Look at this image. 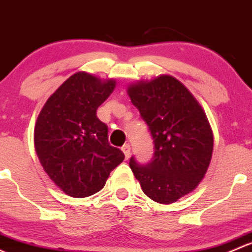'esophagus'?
I'll use <instances>...</instances> for the list:
<instances>
[{
	"label": "esophagus",
	"instance_id": "obj_1",
	"mask_svg": "<svg viewBox=\"0 0 252 252\" xmlns=\"http://www.w3.org/2000/svg\"><path fill=\"white\" fill-rule=\"evenodd\" d=\"M121 149H123V152H124V154H125L126 159H128L129 155H131V145L125 144L123 148H121Z\"/></svg>",
	"mask_w": 252,
	"mask_h": 252
}]
</instances>
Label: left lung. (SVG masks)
Listing matches in <instances>:
<instances>
[{"label":"left lung","mask_w":252,"mask_h":252,"mask_svg":"<svg viewBox=\"0 0 252 252\" xmlns=\"http://www.w3.org/2000/svg\"><path fill=\"white\" fill-rule=\"evenodd\" d=\"M154 139V157L129 167L142 190L159 204H172L193 191L209 167L214 136L198 100L182 82L170 75L139 81L127 88Z\"/></svg>","instance_id":"obj_1"}]
</instances>
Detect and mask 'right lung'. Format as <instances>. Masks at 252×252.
Masks as SVG:
<instances>
[{"instance_id": "right-lung-1", "label": "right lung", "mask_w": 252, "mask_h": 252, "mask_svg": "<svg viewBox=\"0 0 252 252\" xmlns=\"http://www.w3.org/2000/svg\"><path fill=\"white\" fill-rule=\"evenodd\" d=\"M85 71L71 75L38 114L33 143L38 160L57 187L72 198H86L105 186L125 155L108 142V126L98 107L115 88Z\"/></svg>"}]
</instances>
